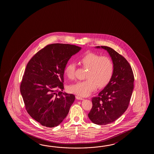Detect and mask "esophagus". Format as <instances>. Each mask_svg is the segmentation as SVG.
I'll return each mask as SVG.
<instances>
[{
	"label": "esophagus",
	"mask_w": 154,
	"mask_h": 154,
	"mask_svg": "<svg viewBox=\"0 0 154 154\" xmlns=\"http://www.w3.org/2000/svg\"><path fill=\"white\" fill-rule=\"evenodd\" d=\"M76 98L77 100H83V98L81 97H80V96H76Z\"/></svg>",
	"instance_id": "esophagus-1"
}]
</instances>
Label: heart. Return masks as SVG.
<instances>
[{
	"mask_svg": "<svg viewBox=\"0 0 154 154\" xmlns=\"http://www.w3.org/2000/svg\"><path fill=\"white\" fill-rule=\"evenodd\" d=\"M80 62L88 69L85 75L86 79L70 85L68 88L70 92L82 97L88 96L95 91L97 86L99 88L105 87L111 80L114 66L111 59L107 57L87 53L80 58ZM76 66L75 63H69L65 67L64 73L70 80L75 78Z\"/></svg>",
	"mask_w": 154,
	"mask_h": 154,
	"instance_id": "heart-1",
	"label": "heart"
}]
</instances>
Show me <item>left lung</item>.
Wrapping results in <instances>:
<instances>
[{
	"mask_svg": "<svg viewBox=\"0 0 154 154\" xmlns=\"http://www.w3.org/2000/svg\"><path fill=\"white\" fill-rule=\"evenodd\" d=\"M107 51L114 66L111 80L98 97L92 98V107L88 117L92 122L106 125L115 122L128 108L134 88V74L124 57L110 47L97 46Z\"/></svg>",
	"mask_w": 154,
	"mask_h": 154,
	"instance_id": "obj_1",
	"label": "left lung"
}]
</instances>
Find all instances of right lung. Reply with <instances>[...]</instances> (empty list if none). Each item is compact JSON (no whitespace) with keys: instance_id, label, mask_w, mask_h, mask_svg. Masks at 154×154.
Returning a JSON list of instances; mask_svg holds the SVG:
<instances>
[{"instance_id":"right-lung-1","label":"right lung","mask_w":154,"mask_h":154,"mask_svg":"<svg viewBox=\"0 0 154 154\" xmlns=\"http://www.w3.org/2000/svg\"><path fill=\"white\" fill-rule=\"evenodd\" d=\"M81 49L69 44L48 45L26 66L20 92L27 113L43 126L58 125L69 113L75 97L62 92L64 69L71 57Z\"/></svg>"}]
</instances>
